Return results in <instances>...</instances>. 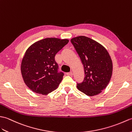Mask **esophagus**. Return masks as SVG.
Masks as SVG:
<instances>
[{
	"label": "esophagus",
	"mask_w": 132,
	"mask_h": 132,
	"mask_svg": "<svg viewBox=\"0 0 132 132\" xmlns=\"http://www.w3.org/2000/svg\"><path fill=\"white\" fill-rule=\"evenodd\" d=\"M66 74H67V75H68V76H72L73 75V73L72 72H70L67 73Z\"/></svg>",
	"instance_id": "1"
}]
</instances>
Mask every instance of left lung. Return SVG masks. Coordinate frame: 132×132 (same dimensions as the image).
Here are the masks:
<instances>
[{"label": "left lung", "mask_w": 132, "mask_h": 132, "mask_svg": "<svg viewBox=\"0 0 132 132\" xmlns=\"http://www.w3.org/2000/svg\"><path fill=\"white\" fill-rule=\"evenodd\" d=\"M84 68L83 81L77 83V89L86 95L101 93L109 83L112 73V63L103 46L90 38L79 36L71 40Z\"/></svg>", "instance_id": "left-lung-1"}]
</instances>
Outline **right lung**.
<instances>
[{
  "label": "right lung",
  "mask_w": 132,
  "mask_h": 132,
  "mask_svg": "<svg viewBox=\"0 0 132 132\" xmlns=\"http://www.w3.org/2000/svg\"><path fill=\"white\" fill-rule=\"evenodd\" d=\"M67 39L47 38L33 44L22 59L21 71L25 84L33 92L46 95L56 89L64 73L55 56L68 43Z\"/></svg>",
  "instance_id": "right-lung-1"
}]
</instances>
